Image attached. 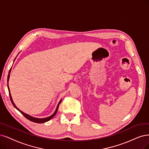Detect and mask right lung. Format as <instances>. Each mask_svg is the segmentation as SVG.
Listing matches in <instances>:
<instances>
[{"mask_svg":"<svg viewBox=\"0 0 149 149\" xmlns=\"http://www.w3.org/2000/svg\"><path fill=\"white\" fill-rule=\"evenodd\" d=\"M15 59H16V58H15ZM10 72H11V69H10V71H9V72H8V77H7V82H8V84H7V85H8V89L9 96H10V100H11V102H12V104L13 105V106H14L16 109H17L18 111H19L22 114H23V115H24V116L27 119H28L29 120L31 121V122H35V123H42L47 122H48V121H49V120H51V119H52V118L54 116V115H56V112H57V111H58V107H59V104H60L61 102V100H60V101L59 102V103H58V106H57V107H56V110H55V111H54V112L53 113V115H52L51 116L48 117L44 118H38L33 117L31 116V115H28V114H26V113H25L24 112H22L21 111H20V110H19L17 107H16V106H15V104H14V102H13V101L12 96H11L10 91V89H9V86H8V80H9V78H10Z\"/></svg>","mask_w":149,"mask_h":149,"instance_id":"obj_1","label":"right lung"}]
</instances>
